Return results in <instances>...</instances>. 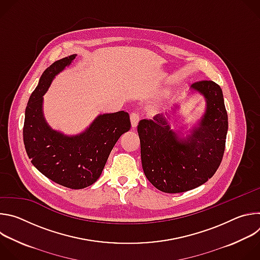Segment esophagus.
I'll list each match as a JSON object with an SVG mask.
<instances>
[{
    "instance_id": "34e87169",
    "label": "esophagus",
    "mask_w": 260,
    "mask_h": 260,
    "mask_svg": "<svg viewBox=\"0 0 260 260\" xmlns=\"http://www.w3.org/2000/svg\"><path fill=\"white\" fill-rule=\"evenodd\" d=\"M129 117H131L132 126H133V127H137L138 122H139V120H140V116H139V114H138L137 112H132V113H131V115H129Z\"/></svg>"
}]
</instances>
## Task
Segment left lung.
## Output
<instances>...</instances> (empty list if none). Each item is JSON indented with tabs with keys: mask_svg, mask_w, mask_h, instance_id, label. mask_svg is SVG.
I'll return each mask as SVG.
<instances>
[{
	"mask_svg": "<svg viewBox=\"0 0 260 260\" xmlns=\"http://www.w3.org/2000/svg\"><path fill=\"white\" fill-rule=\"evenodd\" d=\"M191 87L207 99V111L187 140H178L170 129L171 113L138 124L145 176L167 193L188 191L206 183L218 170L225 150L229 118L222 89L211 80L198 81Z\"/></svg>",
	"mask_w": 260,
	"mask_h": 260,
	"instance_id": "8db88e82",
	"label": "left lung"
}]
</instances>
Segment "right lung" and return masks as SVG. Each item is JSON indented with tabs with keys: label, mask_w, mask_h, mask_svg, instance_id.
<instances>
[{
	"label": "right lung",
	"mask_w": 260,
	"mask_h": 260,
	"mask_svg": "<svg viewBox=\"0 0 260 260\" xmlns=\"http://www.w3.org/2000/svg\"><path fill=\"white\" fill-rule=\"evenodd\" d=\"M75 57L73 54L61 58L42 74L25 108L23 143L37 170L64 187L81 189L99 179L114 145L122 134L129 131L131 120L124 111L103 114L76 137H66L46 124L42 96L55 75Z\"/></svg>",
	"instance_id": "add662e5"
}]
</instances>
